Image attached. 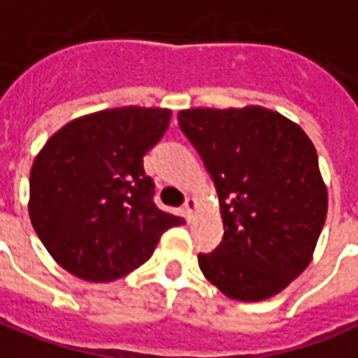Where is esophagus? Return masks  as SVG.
<instances>
[{
	"label": "esophagus",
	"mask_w": 358,
	"mask_h": 358,
	"mask_svg": "<svg viewBox=\"0 0 358 358\" xmlns=\"http://www.w3.org/2000/svg\"><path fill=\"white\" fill-rule=\"evenodd\" d=\"M197 206H199V201L195 199V197H187L186 205H184V213H186V218L189 222L193 220V213L197 210Z\"/></svg>",
	"instance_id": "34e87169"
}]
</instances>
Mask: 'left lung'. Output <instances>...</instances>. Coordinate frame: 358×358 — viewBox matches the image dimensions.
Returning a JSON list of instances; mask_svg holds the SVG:
<instances>
[{
    "mask_svg": "<svg viewBox=\"0 0 358 358\" xmlns=\"http://www.w3.org/2000/svg\"><path fill=\"white\" fill-rule=\"evenodd\" d=\"M178 123L218 192L224 239L199 254L206 279L239 301H262L313 260L328 213L319 157L303 129L262 106L192 108Z\"/></svg>",
    "mask_w": 358,
    "mask_h": 358,
    "instance_id": "obj_1",
    "label": "left lung"
}]
</instances>
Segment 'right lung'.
Wrapping results in <instances>:
<instances>
[{"mask_svg": "<svg viewBox=\"0 0 358 358\" xmlns=\"http://www.w3.org/2000/svg\"><path fill=\"white\" fill-rule=\"evenodd\" d=\"M166 108L123 106L71 119L30 171L31 226L58 266L89 282L131 273L184 220L159 210L144 155L171 123Z\"/></svg>", "mask_w": 358, "mask_h": 358, "instance_id": "add662e5", "label": "right lung"}]
</instances>
